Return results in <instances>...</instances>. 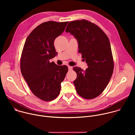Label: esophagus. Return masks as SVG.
Wrapping results in <instances>:
<instances>
[{
	"label": "esophagus",
	"instance_id": "esophagus-1",
	"mask_svg": "<svg viewBox=\"0 0 135 135\" xmlns=\"http://www.w3.org/2000/svg\"><path fill=\"white\" fill-rule=\"evenodd\" d=\"M68 69H69V70H72V69H73V67H71V66H68Z\"/></svg>",
	"mask_w": 135,
	"mask_h": 135
}]
</instances>
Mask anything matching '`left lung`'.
I'll return each instance as SVG.
<instances>
[{
	"instance_id": "left-lung-1",
	"label": "left lung",
	"mask_w": 135,
	"mask_h": 135,
	"mask_svg": "<svg viewBox=\"0 0 135 135\" xmlns=\"http://www.w3.org/2000/svg\"><path fill=\"white\" fill-rule=\"evenodd\" d=\"M78 40L79 52L88 67L85 71L73 67L77 74L74 81L78 93L86 99L99 95L112 77L114 61L109 39L97 25L85 20L70 22L66 29Z\"/></svg>"
}]
</instances>
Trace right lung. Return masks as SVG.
<instances>
[{"label":"right lung","instance_id":"1","mask_svg":"<svg viewBox=\"0 0 135 135\" xmlns=\"http://www.w3.org/2000/svg\"><path fill=\"white\" fill-rule=\"evenodd\" d=\"M68 23L48 21L38 26L27 38L22 50V75L33 94L45 102L59 95L61 83L68 70L67 66L50 62L57 54L54 40L64 31Z\"/></svg>","mask_w":135,"mask_h":135}]
</instances>
